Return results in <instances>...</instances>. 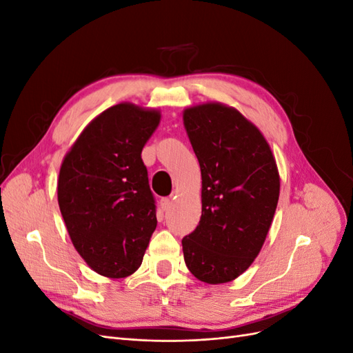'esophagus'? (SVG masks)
I'll use <instances>...</instances> for the list:
<instances>
[{
  "label": "esophagus",
  "mask_w": 353,
  "mask_h": 353,
  "mask_svg": "<svg viewBox=\"0 0 353 353\" xmlns=\"http://www.w3.org/2000/svg\"><path fill=\"white\" fill-rule=\"evenodd\" d=\"M170 205H172V200H170L169 197H163L162 200H160V208H162L163 210H168L170 208Z\"/></svg>",
  "instance_id": "34e87169"
}]
</instances>
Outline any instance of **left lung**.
Instances as JSON below:
<instances>
[{
  "instance_id": "left-lung-1",
  "label": "left lung",
  "mask_w": 353,
  "mask_h": 353,
  "mask_svg": "<svg viewBox=\"0 0 353 353\" xmlns=\"http://www.w3.org/2000/svg\"><path fill=\"white\" fill-rule=\"evenodd\" d=\"M184 125L201 170V218L183 239L190 272L209 284L249 268L270 231L280 175L261 131L232 108L200 104Z\"/></svg>"
}]
</instances>
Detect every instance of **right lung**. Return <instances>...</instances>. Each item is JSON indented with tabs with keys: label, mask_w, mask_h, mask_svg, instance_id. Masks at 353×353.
I'll return each instance as SVG.
<instances>
[{
	"label": "right lung",
	"mask_w": 353,
	"mask_h": 353,
	"mask_svg": "<svg viewBox=\"0 0 353 353\" xmlns=\"http://www.w3.org/2000/svg\"><path fill=\"white\" fill-rule=\"evenodd\" d=\"M159 122L156 110L116 104L85 128L60 168L57 197L70 240L109 279L140 268L157 225L141 152Z\"/></svg>",
	"instance_id": "obj_1"
}]
</instances>
